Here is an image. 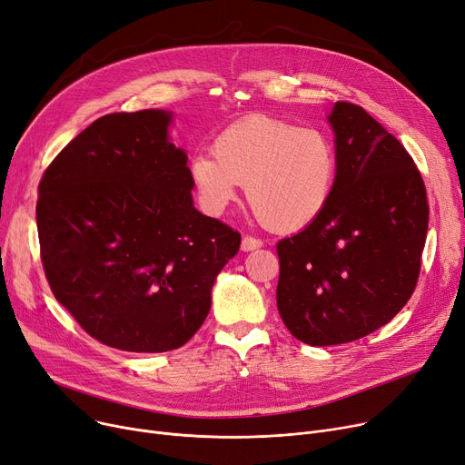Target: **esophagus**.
I'll use <instances>...</instances> for the list:
<instances>
[{"label":"esophagus","mask_w":465,"mask_h":465,"mask_svg":"<svg viewBox=\"0 0 465 465\" xmlns=\"http://www.w3.org/2000/svg\"><path fill=\"white\" fill-rule=\"evenodd\" d=\"M262 245H263L262 239L252 237V235H242V241H241V251H245V252H249V251H256V249H260Z\"/></svg>","instance_id":"obj_1"}]
</instances>
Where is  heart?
<instances>
[{"label":"heart","instance_id":"heart-1","mask_svg":"<svg viewBox=\"0 0 465 465\" xmlns=\"http://www.w3.org/2000/svg\"><path fill=\"white\" fill-rule=\"evenodd\" d=\"M190 160V177L211 213L224 211L239 184L260 223L296 232L321 216L335 183L337 158L330 137L270 114H249L220 132Z\"/></svg>","mask_w":465,"mask_h":465}]
</instances>
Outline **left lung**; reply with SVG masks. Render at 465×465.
<instances>
[{
    "mask_svg": "<svg viewBox=\"0 0 465 465\" xmlns=\"http://www.w3.org/2000/svg\"><path fill=\"white\" fill-rule=\"evenodd\" d=\"M337 173L321 216L281 239L277 307L312 347L351 343L412 296L428 233V195L405 146L360 105L337 102Z\"/></svg>",
    "mask_w": 465,
    "mask_h": 465,
    "instance_id": "left-lung-1",
    "label": "left lung"
}]
</instances>
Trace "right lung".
Wrapping results in <instances>:
<instances>
[{"instance_id": "obj_1", "label": "right lung", "mask_w": 465, "mask_h": 465, "mask_svg": "<svg viewBox=\"0 0 465 465\" xmlns=\"http://www.w3.org/2000/svg\"><path fill=\"white\" fill-rule=\"evenodd\" d=\"M169 120L154 109L94 120L37 188L41 262L54 298L90 337L128 352L183 347L241 245L239 232L193 207Z\"/></svg>"}]
</instances>
